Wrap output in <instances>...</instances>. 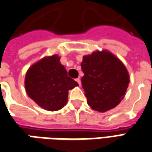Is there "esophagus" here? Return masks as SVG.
Returning <instances> with one entry per match:
<instances>
[{
  "label": "esophagus",
  "mask_w": 152,
  "mask_h": 152,
  "mask_svg": "<svg viewBox=\"0 0 152 152\" xmlns=\"http://www.w3.org/2000/svg\"><path fill=\"white\" fill-rule=\"evenodd\" d=\"M75 80H76V82H77V83H78L79 86H81V80H80V78H76Z\"/></svg>",
  "instance_id": "esophagus-1"
}]
</instances>
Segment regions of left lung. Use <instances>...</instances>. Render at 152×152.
Segmentation results:
<instances>
[{"mask_svg": "<svg viewBox=\"0 0 152 152\" xmlns=\"http://www.w3.org/2000/svg\"><path fill=\"white\" fill-rule=\"evenodd\" d=\"M81 68L82 86L91 109L105 112L119 105L129 87V75L115 56L96 50L83 56Z\"/></svg>", "mask_w": 152, "mask_h": 152, "instance_id": "left-lung-1", "label": "left lung"}]
</instances>
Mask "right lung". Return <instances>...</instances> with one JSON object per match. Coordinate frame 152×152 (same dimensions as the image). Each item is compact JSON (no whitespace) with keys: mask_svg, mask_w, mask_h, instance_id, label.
Segmentation results:
<instances>
[{"mask_svg":"<svg viewBox=\"0 0 152 152\" xmlns=\"http://www.w3.org/2000/svg\"><path fill=\"white\" fill-rule=\"evenodd\" d=\"M57 55L44 57L27 71L25 89L30 98L49 111L63 108L68 101L69 90L78 86L68 76Z\"/></svg>","mask_w":152,"mask_h":152,"instance_id":"1","label":"right lung"}]
</instances>
